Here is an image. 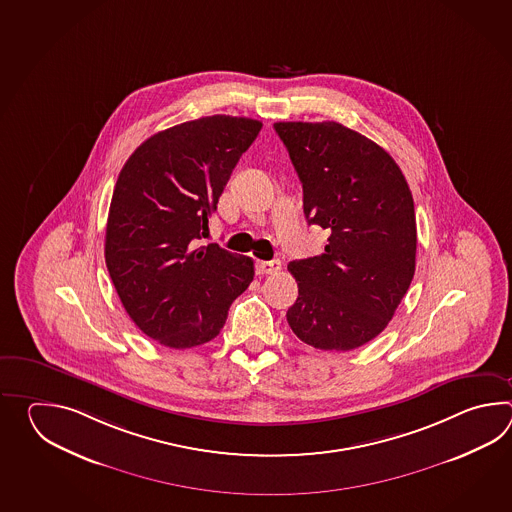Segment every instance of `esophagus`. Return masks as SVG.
I'll list each match as a JSON object with an SVG mask.
<instances>
[{"label": "esophagus", "mask_w": 512, "mask_h": 512, "mask_svg": "<svg viewBox=\"0 0 512 512\" xmlns=\"http://www.w3.org/2000/svg\"><path fill=\"white\" fill-rule=\"evenodd\" d=\"M280 267H282V263L280 260H271V261H258L256 263V272L258 274H274V272L280 271Z\"/></svg>", "instance_id": "34e87169"}]
</instances>
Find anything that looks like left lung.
<instances>
[{
	"label": "left lung",
	"instance_id": "1",
	"mask_svg": "<svg viewBox=\"0 0 512 512\" xmlns=\"http://www.w3.org/2000/svg\"><path fill=\"white\" fill-rule=\"evenodd\" d=\"M304 186L309 225L329 232L320 256L289 263L294 335L324 351L360 348L390 324L415 272L414 197L392 155L346 126L276 122Z\"/></svg>",
	"mask_w": 512,
	"mask_h": 512
}]
</instances>
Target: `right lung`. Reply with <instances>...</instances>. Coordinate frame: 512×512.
Masks as SVG:
<instances>
[{
  "mask_svg": "<svg viewBox=\"0 0 512 512\" xmlns=\"http://www.w3.org/2000/svg\"><path fill=\"white\" fill-rule=\"evenodd\" d=\"M260 120L212 115L159 131L131 153L109 205L106 265L120 302L166 348L216 338L254 261L208 236V219Z\"/></svg>",
  "mask_w": 512,
  "mask_h": 512,
  "instance_id": "1",
  "label": "right lung"
}]
</instances>
